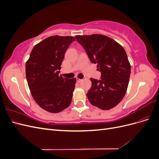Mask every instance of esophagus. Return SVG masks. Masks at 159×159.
Segmentation results:
<instances>
[{
	"mask_svg": "<svg viewBox=\"0 0 159 159\" xmlns=\"http://www.w3.org/2000/svg\"><path fill=\"white\" fill-rule=\"evenodd\" d=\"M76 80H77V82L80 83V82H81V81H82L83 80H81V79H80V78H76Z\"/></svg>",
	"mask_w": 159,
	"mask_h": 159,
	"instance_id": "obj_1",
	"label": "esophagus"
}]
</instances>
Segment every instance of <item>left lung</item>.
Segmentation results:
<instances>
[{
	"label": "left lung",
	"instance_id": "8db88e82",
	"mask_svg": "<svg viewBox=\"0 0 159 159\" xmlns=\"http://www.w3.org/2000/svg\"><path fill=\"white\" fill-rule=\"evenodd\" d=\"M75 39L102 72L101 80L90 78L91 88L87 93L89 102L102 110L113 108L121 102L128 88L131 65L125 50L116 41L103 34L77 35Z\"/></svg>",
	"mask_w": 159,
	"mask_h": 159
}]
</instances>
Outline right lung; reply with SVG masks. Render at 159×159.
Returning a JSON list of instances; mask_svg holds the SVG:
<instances>
[{
	"mask_svg": "<svg viewBox=\"0 0 159 159\" xmlns=\"http://www.w3.org/2000/svg\"><path fill=\"white\" fill-rule=\"evenodd\" d=\"M73 36H53L34 46L26 63V75L32 98L50 113H59L71 103L76 79L59 75L65 53Z\"/></svg>",
	"mask_w": 159,
	"mask_h": 159,
	"instance_id": "right-lung-1",
	"label": "right lung"
}]
</instances>
